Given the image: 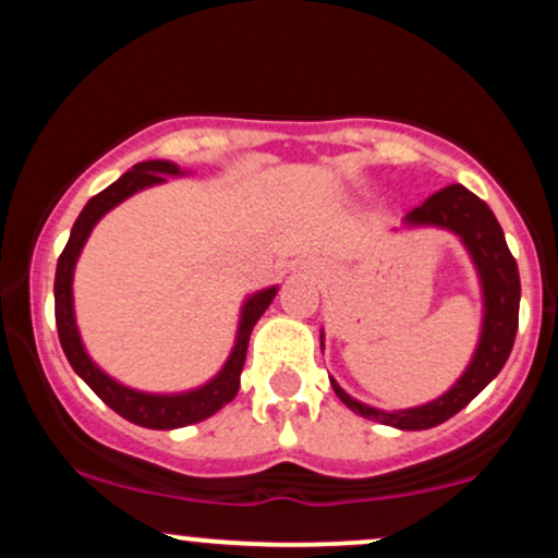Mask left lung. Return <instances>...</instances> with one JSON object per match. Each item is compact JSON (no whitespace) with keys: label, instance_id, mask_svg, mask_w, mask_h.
Wrapping results in <instances>:
<instances>
[{"label":"left lung","instance_id":"1","mask_svg":"<svg viewBox=\"0 0 558 558\" xmlns=\"http://www.w3.org/2000/svg\"><path fill=\"white\" fill-rule=\"evenodd\" d=\"M417 228H438L457 235L477 272L483 317H480L477 345L464 373L438 399L420 403V407H369V403L345 393L330 377L332 390L351 412L362 414L364 420L396 427V430H427V427L440 425V422L462 412L466 403L501 373L511 354V345H514L517 325H520V270H517V262L506 246L504 230L498 226L496 215L490 213L483 198H477L462 183L446 185L403 217L399 230ZM319 345L325 349V332H319Z\"/></svg>","mask_w":558,"mask_h":558}]
</instances>
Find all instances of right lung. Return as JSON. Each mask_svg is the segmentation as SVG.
Wrapping results in <instances>:
<instances>
[{"label": "right lung", "mask_w": 558, "mask_h": 558, "mask_svg": "<svg viewBox=\"0 0 558 558\" xmlns=\"http://www.w3.org/2000/svg\"><path fill=\"white\" fill-rule=\"evenodd\" d=\"M191 175L189 170H183L181 165L170 162V159H146V162L133 165L131 170L123 172L112 185H107L105 191L92 196L83 207V213L75 220L73 230H70L68 246L62 248L60 259H57V275H54V319H57V332H60L62 351H65L70 367L75 369V375L86 383L88 388L99 396L107 407L114 409L120 417L141 427H149V430H175V427L196 425V422L213 417L217 409H222L226 403L235 399L241 386V369L246 362V349L248 338H252L254 325L265 315L267 306L272 304V299L278 296V286H267L262 291L248 293L243 299L241 312H239V328H235V341L230 349L226 364L217 369V375L209 377L202 386L178 390V393H149V390H138L125 386V383L114 380L112 375H107L92 360V354L86 351L83 343L78 323H75V301H73V278H75V265L86 246L88 235L96 228V222L101 220L110 209L123 204L125 198H131L138 191L151 189V185L168 183V178H183Z\"/></svg>", "instance_id": "add662e5"}]
</instances>
